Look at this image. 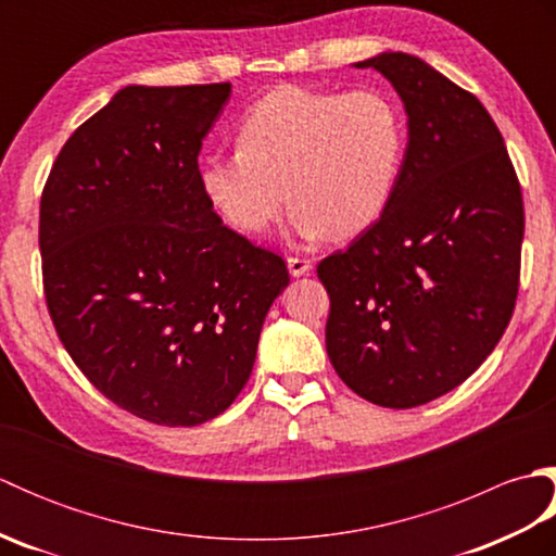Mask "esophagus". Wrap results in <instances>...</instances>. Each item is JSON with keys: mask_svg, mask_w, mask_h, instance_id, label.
I'll return each mask as SVG.
<instances>
[{"mask_svg": "<svg viewBox=\"0 0 556 556\" xmlns=\"http://www.w3.org/2000/svg\"><path fill=\"white\" fill-rule=\"evenodd\" d=\"M287 265H289L291 277H303L305 271H311V267H313L311 257H301V255H289Z\"/></svg>", "mask_w": 556, "mask_h": 556, "instance_id": "1", "label": "esophagus"}]
</instances>
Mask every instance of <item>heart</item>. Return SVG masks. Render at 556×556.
<instances>
[{
  "mask_svg": "<svg viewBox=\"0 0 556 556\" xmlns=\"http://www.w3.org/2000/svg\"><path fill=\"white\" fill-rule=\"evenodd\" d=\"M406 143V116L384 90L281 86L243 114L239 148L203 157L200 184L241 233L263 236L289 198L303 239H351L387 210Z\"/></svg>",
  "mask_w": 556,
  "mask_h": 556,
  "instance_id": "obj_1",
  "label": "heart"
}]
</instances>
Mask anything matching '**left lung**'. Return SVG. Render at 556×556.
<instances>
[{"label": "left lung", "instance_id": "left-lung-1", "mask_svg": "<svg viewBox=\"0 0 556 556\" xmlns=\"http://www.w3.org/2000/svg\"><path fill=\"white\" fill-rule=\"evenodd\" d=\"M408 114L396 191L372 227L327 255V356L370 404L413 408L452 392L497 346L521 277L523 195L482 102L422 59L356 64Z\"/></svg>", "mask_w": 556, "mask_h": 556}]
</instances>
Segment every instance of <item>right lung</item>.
<instances>
[{
    "label": "right lung",
    "mask_w": 556,
    "mask_h": 556,
    "mask_svg": "<svg viewBox=\"0 0 556 556\" xmlns=\"http://www.w3.org/2000/svg\"><path fill=\"white\" fill-rule=\"evenodd\" d=\"M231 83L128 86L71 136L40 198L47 311L92 387L155 425L217 418L251 377L287 263L200 184Z\"/></svg>",
    "instance_id": "add662e5"
}]
</instances>
